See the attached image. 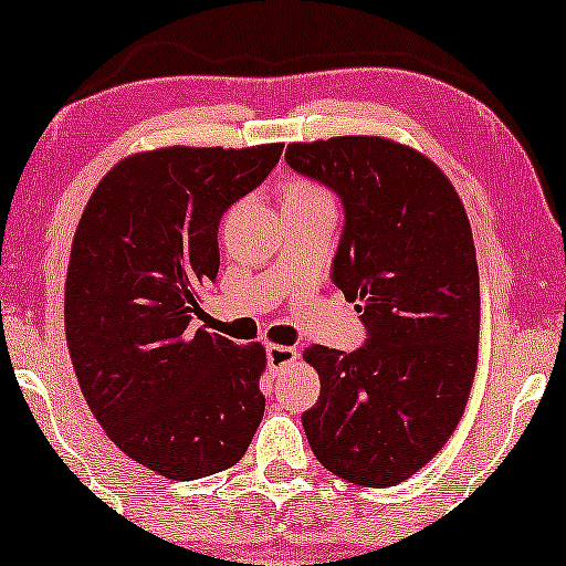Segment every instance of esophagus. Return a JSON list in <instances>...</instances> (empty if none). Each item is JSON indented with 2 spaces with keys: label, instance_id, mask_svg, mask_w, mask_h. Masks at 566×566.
Listing matches in <instances>:
<instances>
[{
  "label": "esophagus",
  "instance_id": "34e87169",
  "mask_svg": "<svg viewBox=\"0 0 566 566\" xmlns=\"http://www.w3.org/2000/svg\"><path fill=\"white\" fill-rule=\"evenodd\" d=\"M297 356H300L297 348H292V346H282V344L266 346V364H269V369H272L274 374L286 369V366L297 361Z\"/></svg>",
  "mask_w": 566,
  "mask_h": 566
}]
</instances>
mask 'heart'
Here are the masks:
<instances>
[{"label": "heart", "mask_w": 566, "mask_h": 566, "mask_svg": "<svg viewBox=\"0 0 566 566\" xmlns=\"http://www.w3.org/2000/svg\"><path fill=\"white\" fill-rule=\"evenodd\" d=\"M315 197H328L317 185H310V181H292L290 189H286L284 200H315Z\"/></svg>", "instance_id": "obj_1"}]
</instances>
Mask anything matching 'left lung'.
Wrapping results in <instances>:
<instances>
[{
  "instance_id": "1",
  "label": "left lung",
  "mask_w": 566,
  "mask_h": 566,
  "mask_svg": "<svg viewBox=\"0 0 566 566\" xmlns=\"http://www.w3.org/2000/svg\"><path fill=\"white\" fill-rule=\"evenodd\" d=\"M286 164L344 202L333 284L366 344H313L321 397L302 412L317 461L364 488L428 464L467 408L480 346V269L457 189L431 158L379 135L290 143Z\"/></svg>"
}]
</instances>
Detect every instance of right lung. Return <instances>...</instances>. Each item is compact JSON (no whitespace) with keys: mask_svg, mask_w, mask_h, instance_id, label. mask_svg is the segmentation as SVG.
Masks as SVG:
<instances>
[{"mask_svg":"<svg viewBox=\"0 0 566 566\" xmlns=\"http://www.w3.org/2000/svg\"><path fill=\"white\" fill-rule=\"evenodd\" d=\"M282 148L133 154L78 220L63 302L78 387L109 441L166 480L233 467L264 418V346L189 323L218 276L220 218L269 177Z\"/></svg>","mask_w":566,"mask_h":566,"instance_id":"add662e5","label":"right lung"}]
</instances>
